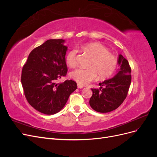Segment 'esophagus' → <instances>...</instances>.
<instances>
[{"instance_id": "obj_1", "label": "esophagus", "mask_w": 157, "mask_h": 157, "mask_svg": "<svg viewBox=\"0 0 157 157\" xmlns=\"http://www.w3.org/2000/svg\"><path fill=\"white\" fill-rule=\"evenodd\" d=\"M77 87H78V88H82L84 86H82V85H80V84H77Z\"/></svg>"}]
</instances>
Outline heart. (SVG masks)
<instances>
[{
	"label": "heart",
	"instance_id": "heart-1",
	"mask_svg": "<svg viewBox=\"0 0 157 157\" xmlns=\"http://www.w3.org/2000/svg\"><path fill=\"white\" fill-rule=\"evenodd\" d=\"M82 50L92 57L87 65L88 68L77 69L70 73L71 78L80 85H86L92 81L98 75L100 79L108 78L115 72L118 65L117 57L110 53L105 46L92 42L81 47ZM77 49L71 50L65 57L66 64L71 68L77 64Z\"/></svg>",
	"mask_w": 157,
	"mask_h": 157
}]
</instances>
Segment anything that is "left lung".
<instances>
[{
	"mask_svg": "<svg viewBox=\"0 0 157 157\" xmlns=\"http://www.w3.org/2000/svg\"><path fill=\"white\" fill-rule=\"evenodd\" d=\"M118 63L121 68L115 77L99 83V89L91 88L93 94L90 99V105L97 112L108 113L115 110L127 96L132 80L131 67L121 54L118 57Z\"/></svg>",
	"mask_w": 157,
	"mask_h": 157,
	"instance_id": "8db88e82",
	"label": "left lung"
}]
</instances>
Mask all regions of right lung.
<instances>
[{"label":"right lung","instance_id":"obj_1","mask_svg":"<svg viewBox=\"0 0 157 157\" xmlns=\"http://www.w3.org/2000/svg\"><path fill=\"white\" fill-rule=\"evenodd\" d=\"M63 39H50L33 49L21 71V81L27 101L36 110L45 115L61 111L69 97L77 88V82L66 80L67 67L65 54L67 47Z\"/></svg>","mask_w":157,"mask_h":157}]
</instances>
